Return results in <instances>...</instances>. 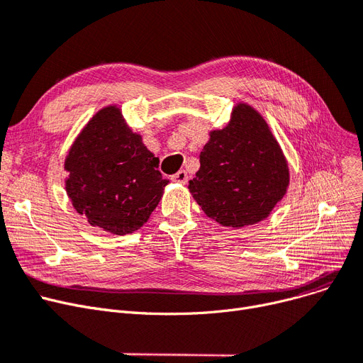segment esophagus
Here are the masks:
<instances>
[{"label": "esophagus", "mask_w": 363, "mask_h": 363, "mask_svg": "<svg viewBox=\"0 0 363 363\" xmlns=\"http://www.w3.org/2000/svg\"><path fill=\"white\" fill-rule=\"evenodd\" d=\"M188 178H190V177H188V173H186L185 170H179V172L175 173V175L172 177L173 181L179 182V184H186V182H188Z\"/></svg>", "instance_id": "34e87169"}]
</instances>
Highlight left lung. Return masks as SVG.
<instances>
[{"instance_id": "8db88e82", "label": "left lung", "mask_w": 363, "mask_h": 363, "mask_svg": "<svg viewBox=\"0 0 363 363\" xmlns=\"http://www.w3.org/2000/svg\"><path fill=\"white\" fill-rule=\"evenodd\" d=\"M288 184V164L269 125L240 104L227 128L211 133L188 188L209 218L242 228L269 216Z\"/></svg>"}]
</instances>
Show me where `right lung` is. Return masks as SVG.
Wrapping results in <instances>:
<instances>
[{
	"mask_svg": "<svg viewBox=\"0 0 363 363\" xmlns=\"http://www.w3.org/2000/svg\"><path fill=\"white\" fill-rule=\"evenodd\" d=\"M159 159L125 125L118 108L94 116L72 145L67 191L89 224L113 234L143 227L163 196Z\"/></svg>",
	"mask_w": 363,
	"mask_h": 363,
	"instance_id": "obj_1",
	"label": "right lung"
}]
</instances>
